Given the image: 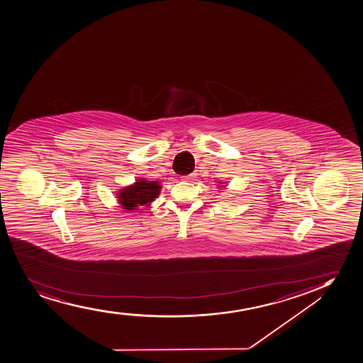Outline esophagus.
I'll return each mask as SVG.
<instances>
[{"label": "esophagus", "mask_w": 363, "mask_h": 363, "mask_svg": "<svg viewBox=\"0 0 363 363\" xmlns=\"http://www.w3.org/2000/svg\"><path fill=\"white\" fill-rule=\"evenodd\" d=\"M193 174H191V175H188V176H184V179H191V177H193Z\"/></svg>", "instance_id": "34e87169"}]
</instances>
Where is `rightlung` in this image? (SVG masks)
I'll list each match as a JSON object with an SVG mask.
<instances>
[{
	"instance_id": "1",
	"label": "right lung",
	"mask_w": 363,
	"mask_h": 363,
	"mask_svg": "<svg viewBox=\"0 0 363 363\" xmlns=\"http://www.w3.org/2000/svg\"><path fill=\"white\" fill-rule=\"evenodd\" d=\"M160 186L155 181L139 179L134 186L125 187L118 193L119 203L125 210H136L151 203L158 196Z\"/></svg>"
}]
</instances>
